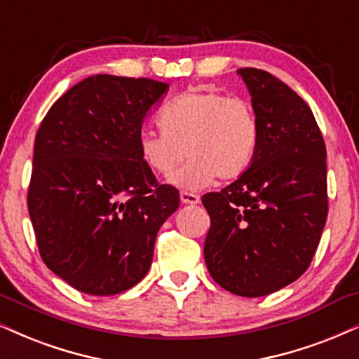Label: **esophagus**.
Instances as JSON below:
<instances>
[{
    "instance_id": "obj_1",
    "label": "esophagus",
    "mask_w": 359,
    "mask_h": 359,
    "mask_svg": "<svg viewBox=\"0 0 359 359\" xmlns=\"http://www.w3.org/2000/svg\"><path fill=\"white\" fill-rule=\"evenodd\" d=\"M180 199H181V203H183V204H199V201H201L198 194L188 193V191H181Z\"/></svg>"
}]
</instances>
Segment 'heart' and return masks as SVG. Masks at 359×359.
I'll return each mask as SVG.
<instances>
[{
    "mask_svg": "<svg viewBox=\"0 0 359 359\" xmlns=\"http://www.w3.org/2000/svg\"><path fill=\"white\" fill-rule=\"evenodd\" d=\"M161 128L138 132V153L148 168L170 175L186 153L189 160L170 183L199 191L221 180H236L252 165L259 147V122L252 107L209 88H191L160 111Z\"/></svg>",
    "mask_w": 359,
    "mask_h": 359,
    "instance_id": "obj_1",
    "label": "heart"
}]
</instances>
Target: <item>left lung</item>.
Here are the masks:
<instances>
[{"mask_svg":"<svg viewBox=\"0 0 359 359\" xmlns=\"http://www.w3.org/2000/svg\"><path fill=\"white\" fill-rule=\"evenodd\" d=\"M259 122L252 165L203 204L211 217L204 260L227 292L264 297L295 282L328 214L327 148L305 100L259 69H239Z\"/></svg>","mask_w":359,"mask_h":359,"instance_id":"8db88e82","label":"left lung"}]
</instances>
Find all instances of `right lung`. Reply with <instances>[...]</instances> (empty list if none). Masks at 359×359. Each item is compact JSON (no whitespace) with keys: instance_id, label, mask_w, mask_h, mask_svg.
I'll list each match as a JSON object with an SVG mask.
<instances>
[{"instance_id":"1","label":"right lung","mask_w":359,"mask_h":359,"mask_svg":"<svg viewBox=\"0 0 359 359\" xmlns=\"http://www.w3.org/2000/svg\"><path fill=\"white\" fill-rule=\"evenodd\" d=\"M168 83L102 74L50 107L34 142L27 209L44 264L88 295H115L150 271L156 234L180 206L138 153Z\"/></svg>"}]
</instances>
